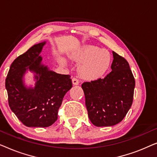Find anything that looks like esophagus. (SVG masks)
Masks as SVG:
<instances>
[{"label": "esophagus", "instance_id": "esophagus-1", "mask_svg": "<svg viewBox=\"0 0 157 157\" xmlns=\"http://www.w3.org/2000/svg\"><path fill=\"white\" fill-rule=\"evenodd\" d=\"M72 83L74 85H78L79 83V81L78 78H72Z\"/></svg>", "mask_w": 157, "mask_h": 157}]
</instances>
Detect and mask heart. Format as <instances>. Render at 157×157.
I'll list each match as a JSON object with an SVG mask.
<instances>
[{
  "label": "heart",
  "instance_id": "b5f03b06",
  "mask_svg": "<svg viewBox=\"0 0 157 157\" xmlns=\"http://www.w3.org/2000/svg\"><path fill=\"white\" fill-rule=\"evenodd\" d=\"M71 59L82 63L78 68L79 75L86 80H96L101 78L109 71L112 58L108 51L97 46H88L71 56ZM61 63H66L64 59Z\"/></svg>",
  "mask_w": 157,
  "mask_h": 157
}]
</instances>
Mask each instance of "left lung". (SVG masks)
<instances>
[{
  "mask_svg": "<svg viewBox=\"0 0 157 157\" xmlns=\"http://www.w3.org/2000/svg\"><path fill=\"white\" fill-rule=\"evenodd\" d=\"M111 71L104 78L82 83L88 116L96 126L121 122L132 106L135 80L129 64L113 51Z\"/></svg>",
  "mask_w": 157,
  "mask_h": 157,
  "instance_id": "1",
  "label": "left lung"
}]
</instances>
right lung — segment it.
Listing matches in <instances>:
<instances>
[{"label": "right lung", "mask_w": 157, "mask_h": 157, "mask_svg": "<svg viewBox=\"0 0 157 157\" xmlns=\"http://www.w3.org/2000/svg\"><path fill=\"white\" fill-rule=\"evenodd\" d=\"M46 42L34 45L10 65L6 79L8 104L18 119L29 127H48L58 119L66 92L71 89L70 75L57 74L41 63L39 56ZM27 70L35 72L34 88H27L23 76Z\"/></svg>", "instance_id": "add662e5"}]
</instances>
